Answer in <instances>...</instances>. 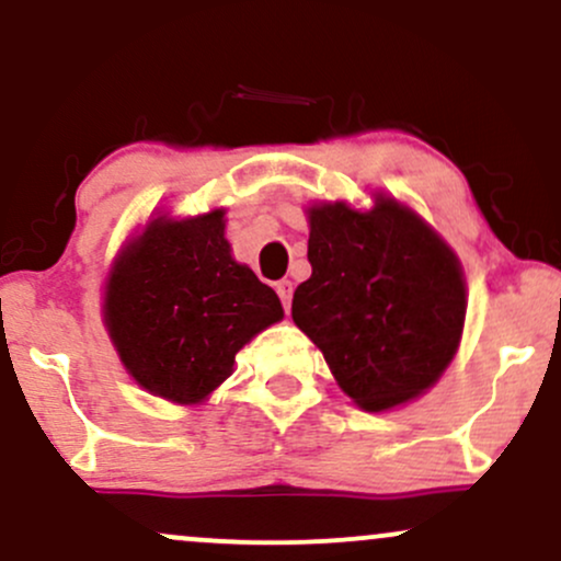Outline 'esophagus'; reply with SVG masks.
<instances>
[{
	"label": "esophagus",
	"mask_w": 561,
	"mask_h": 561,
	"mask_svg": "<svg viewBox=\"0 0 561 561\" xmlns=\"http://www.w3.org/2000/svg\"><path fill=\"white\" fill-rule=\"evenodd\" d=\"M274 287H276V295H279L282 306H285V311H289V300H293V282L282 279V282H276Z\"/></svg>",
	"instance_id": "34e87169"
}]
</instances>
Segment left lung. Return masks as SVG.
<instances>
[{"instance_id":"1","label":"left lung","mask_w":561,"mask_h":561,"mask_svg":"<svg viewBox=\"0 0 561 561\" xmlns=\"http://www.w3.org/2000/svg\"><path fill=\"white\" fill-rule=\"evenodd\" d=\"M311 279L293 321L324 353L334 379L366 411L422 396L456 356L467 289L454 250L398 199L375 208H308Z\"/></svg>"}]
</instances>
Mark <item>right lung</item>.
Returning a JSON list of instances; mask_svg holds the SVG:
<instances>
[{
  "mask_svg": "<svg viewBox=\"0 0 561 561\" xmlns=\"http://www.w3.org/2000/svg\"><path fill=\"white\" fill-rule=\"evenodd\" d=\"M224 210L158 216L121 250L105 285V327L126 371L152 396L192 405L227 379L237 351L285 317L231 259Z\"/></svg>",
  "mask_w": 561,
  "mask_h": 561,
  "instance_id": "right-lung-1",
  "label": "right lung"
}]
</instances>
